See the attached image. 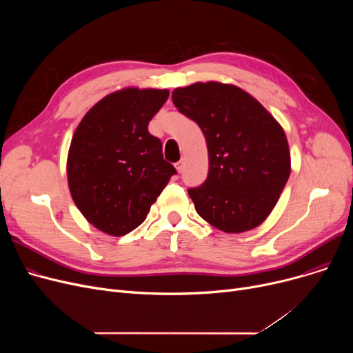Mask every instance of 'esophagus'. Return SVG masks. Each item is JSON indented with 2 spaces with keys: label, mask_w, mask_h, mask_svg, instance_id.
I'll use <instances>...</instances> for the list:
<instances>
[{
  "label": "esophagus",
  "mask_w": 353,
  "mask_h": 353,
  "mask_svg": "<svg viewBox=\"0 0 353 353\" xmlns=\"http://www.w3.org/2000/svg\"><path fill=\"white\" fill-rule=\"evenodd\" d=\"M183 169H184V163H183V161L176 163V170H177L179 173H181V172H183Z\"/></svg>",
  "instance_id": "esophagus-1"
}]
</instances>
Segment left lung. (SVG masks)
<instances>
[{
  "label": "left lung",
  "mask_w": 353,
  "mask_h": 353,
  "mask_svg": "<svg viewBox=\"0 0 353 353\" xmlns=\"http://www.w3.org/2000/svg\"><path fill=\"white\" fill-rule=\"evenodd\" d=\"M172 100L206 137L209 174L189 196L196 212L225 233L262 225L290 176L283 127L248 91L219 81L177 87Z\"/></svg>",
  "instance_id": "left-lung-1"
}]
</instances>
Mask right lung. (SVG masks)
Masks as SVG:
<instances>
[{"label":"right lung","mask_w":353,"mask_h":353,"mask_svg":"<svg viewBox=\"0 0 353 353\" xmlns=\"http://www.w3.org/2000/svg\"><path fill=\"white\" fill-rule=\"evenodd\" d=\"M167 88L124 87L92 105L72 134L67 181L90 225L110 236L139 228L176 169L163 159L148 123Z\"/></svg>","instance_id":"1"}]
</instances>
